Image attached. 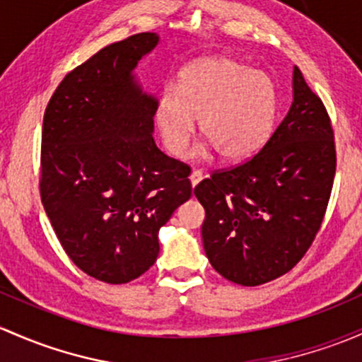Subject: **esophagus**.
Masks as SVG:
<instances>
[{
	"label": "esophagus",
	"instance_id": "obj_1",
	"mask_svg": "<svg viewBox=\"0 0 362 362\" xmlns=\"http://www.w3.org/2000/svg\"><path fill=\"white\" fill-rule=\"evenodd\" d=\"M203 171H199V170H194L192 173H191V184H192V187H196L197 184H199L201 180H203Z\"/></svg>",
	"mask_w": 362,
	"mask_h": 362
}]
</instances>
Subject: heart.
Returning a JSON list of instances; mask_svg holds the SVG:
<instances>
[{
	"instance_id": "1",
	"label": "heart",
	"mask_w": 362,
	"mask_h": 362,
	"mask_svg": "<svg viewBox=\"0 0 362 362\" xmlns=\"http://www.w3.org/2000/svg\"><path fill=\"white\" fill-rule=\"evenodd\" d=\"M277 91L262 71H250L229 57L201 59L185 67L178 90L166 88L156 107V124L166 149L180 156L194 127L223 159L257 154L272 136Z\"/></svg>"
}]
</instances>
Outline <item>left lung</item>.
<instances>
[{
	"label": "left lung",
	"instance_id": "left-lung-1",
	"mask_svg": "<svg viewBox=\"0 0 362 362\" xmlns=\"http://www.w3.org/2000/svg\"><path fill=\"white\" fill-rule=\"evenodd\" d=\"M334 171L332 121L295 66L291 107L269 142L194 189L206 211L201 234L213 269L241 286L291 271L321 229Z\"/></svg>",
	"mask_w": 362,
	"mask_h": 362
}]
</instances>
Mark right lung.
Returning a JSON list of instances; mask_svg holds the SVG:
<instances>
[{
  "label": "right lung",
  "instance_id": "obj_1",
  "mask_svg": "<svg viewBox=\"0 0 362 362\" xmlns=\"http://www.w3.org/2000/svg\"><path fill=\"white\" fill-rule=\"evenodd\" d=\"M156 33L109 45L57 86L43 117L40 191L69 258L109 284L154 265L158 232L191 197V168L154 142L158 100L133 69Z\"/></svg>",
  "mask_w": 362,
  "mask_h": 362
}]
</instances>
